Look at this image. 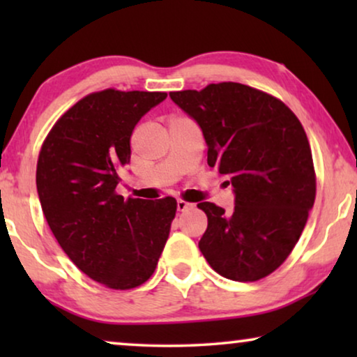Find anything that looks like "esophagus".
<instances>
[{
  "instance_id": "esophagus-1",
  "label": "esophagus",
  "mask_w": 357,
  "mask_h": 357,
  "mask_svg": "<svg viewBox=\"0 0 357 357\" xmlns=\"http://www.w3.org/2000/svg\"><path fill=\"white\" fill-rule=\"evenodd\" d=\"M192 206H193V204L183 202V199H178V202H177V209H178V211H187V209L192 208Z\"/></svg>"
}]
</instances>
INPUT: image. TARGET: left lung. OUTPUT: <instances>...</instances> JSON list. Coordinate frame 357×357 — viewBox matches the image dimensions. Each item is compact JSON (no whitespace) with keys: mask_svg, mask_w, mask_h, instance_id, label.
I'll return each instance as SVG.
<instances>
[{"mask_svg":"<svg viewBox=\"0 0 357 357\" xmlns=\"http://www.w3.org/2000/svg\"><path fill=\"white\" fill-rule=\"evenodd\" d=\"M170 99L202 128L209 167L234 192L231 213L198 203L208 216L199 250L227 280H261L289 257L315 202L314 160L301 121L281 100L238 82L170 92Z\"/></svg>","mask_w":357,"mask_h":357,"instance_id":"obj_1","label":"left lung"}]
</instances>
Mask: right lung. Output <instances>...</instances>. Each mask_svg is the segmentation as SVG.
I'll return each instance as SVG.
<instances>
[{"instance_id":"obj_1","label":"right lung","mask_w":357,"mask_h":357,"mask_svg":"<svg viewBox=\"0 0 357 357\" xmlns=\"http://www.w3.org/2000/svg\"><path fill=\"white\" fill-rule=\"evenodd\" d=\"M165 92L105 89L56 121L37 162V193L70 260L100 284L131 289L148 281L167 242L175 198L146 202L116 193L138 121Z\"/></svg>"}]
</instances>
